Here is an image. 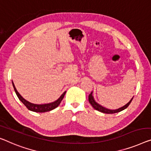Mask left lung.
Wrapping results in <instances>:
<instances>
[{
	"label": "left lung",
	"mask_w": 151,
	"mask_h": 151,
	"mask_svg": "<svg viewBox=\"0 0 151 151\" xmlns=\"http://www.w3.org/2000/svg\"><path fill=\"white\" fill-rule=\"evenodd\" d=\"M93 91L91 92V93L89 95V102L91 105L93 106V108L94 109H96V111H100L101 112H103V113H106V114H113V113H116V112H121L123 111V110H125V109H127L128 107V106L129 105L130 103H131L132 100H133L134 97H132V98L130 100L129 102H128L127 104L123 106L121 108H119L117 109H114V110H111V109H106V108H105L104 106H102V105L99 104L98 102H96V100H94V98L93 96Z\"/></svg>",
	"instance_id": "1"
}]
</instances>
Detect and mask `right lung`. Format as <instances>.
<instances>
[{"label":"right lung","instance_id":"obj_1","mask_svg":"<svg viewBox=\"0 0 151 151\" xmlns=\"http://www.w3.org/2000/svg\"><path fill=\"white\" fill-rule=\"evenodd\" d=\"M12 84H13V88H14L15 93H16V95L17 96L18 98H19V100L26 106V108L28 110H30V111H33V112H45L51 111H52V110L55 109V108H57L58 106L60 105V102H62V100L64 97L65 93H66V91H64V93L62 94V96H60L57 100L54 101L53 102L48 103V104H32V103H31L30 102H28V101H27L26 100H25V99L20 95L19 92L17 91V89L15 87L14 83H13V81H12Z\"/></svg>","mask_w":151,"mask_h":151}]
</instances>
